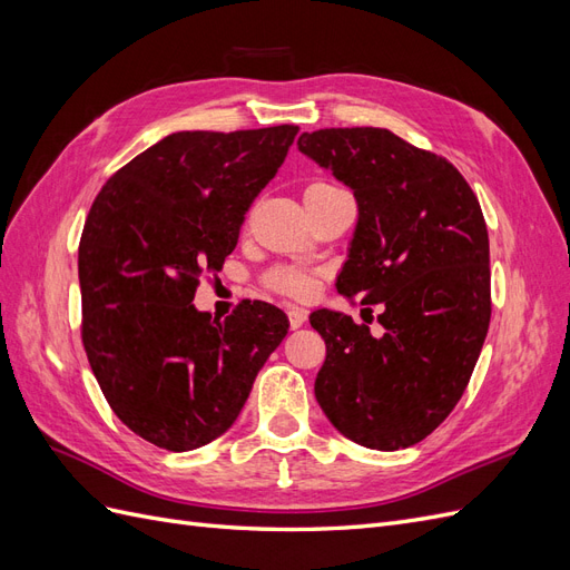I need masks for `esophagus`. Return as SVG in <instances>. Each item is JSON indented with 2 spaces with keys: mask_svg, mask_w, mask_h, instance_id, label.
<instances>
[{
  "mask_svg": "<svg viewBox=\"0 0 570 570\" xmlns=\"http://www.w3.org/2000/svg\"><path fill=\"white\" fill-rule=\"evenodd\" d=\"M287 318H289V327H292V331H297V327H302L304 323H306V312H304V308H289V312H287Z\"/></svg>",
  "mask_w": 570,
  "mask_h": 570,
  "instance_id": "1",
  "label": "esophagus"
}]
</instances>
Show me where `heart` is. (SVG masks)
<instances>
[{"mask_svg": "<svg viewBox=\"0 0 570 570\" xmlns=\"http://www.w3.org/2000/svg\"><path fill=\"white\" fill-rule=\"evenodd\" d=\"M331 189H337L335 185H327V183H312L306 189H304V202L306 199H314L318 195H325L331 193ZM266 283L268 287H273L275 292H281V295H287V297H295V299H304L312 295L314 289V278L312 273H306L302 268H295V266H278L273 268L268 275H266Z\"/></svg>", "mask_w": 570, "mask_h": 570, "instance_id": "b5f03b06", "label": "heart"}]
</instances>
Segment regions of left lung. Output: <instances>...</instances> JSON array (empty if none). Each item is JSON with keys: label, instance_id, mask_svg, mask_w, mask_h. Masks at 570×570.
I'll list each match as a JSON object with an SVG mask.
<instances>
[{"label": "left lung", "instance_id": "left-lung-1", "mask_svg": "<svg viewBox=\"0 0 570 570\" xmlns=\"http://www.w3.org/2000/svg\"><path fill=\"white\" fill-rule=\"evenodd\" d=\"M299 151L354 189L358 223L337 289L383 304L381 337L335 312L312 314L325 340L316 400L371 450H406L450 416L485 342L490 237L456 166L385 128H323Z\"/></svg>", "mask_w": 570, "mask_h": 570}]
</instances>
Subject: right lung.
Here are the masks:
<instances>
[{
	"label": "right lung",
	"instance_id": "1",
	"mask_svg": "<svg viewBox=\"0 0 570 570\" xmlns=\"http://www.w3.org/2000/svg\"><path fill=\"white\" fill-rule=\"evenodd\" d=\"M297 132H174L92 202L78 247L82 347L116 416L161 450L189 452L226 433L287 335L273 304L243 302L218 321L193 299L235 249Z\"/></svg>",
	"mask_w": 570,
	"mask_h": 570
}]
</instances>
